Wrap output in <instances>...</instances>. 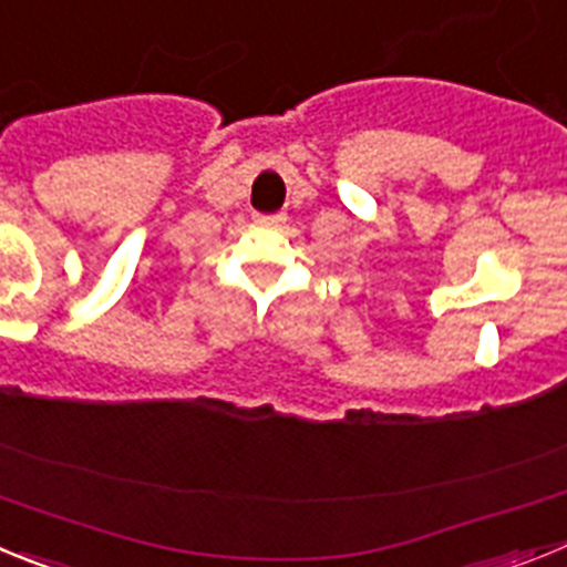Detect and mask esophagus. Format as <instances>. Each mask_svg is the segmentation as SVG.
<instances>
[{
    "instance_id": "obj_1",
    "label": "esophagus",
    "mask_w": 567,
    "mask_h": 567,
    "mask_svg": "<svg viewBox=\"0 0 567 567\" xmlns=\"http://www.w3.org/2000/svg\"><path fill=\"white\" fill-rule=\"evenodd\" d=\"M255 221L260 224V227H278V224H284L287 221V218H284V215L280 213H275V215H255Z\"/></svg>"
}]
</instances>
